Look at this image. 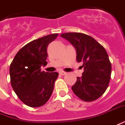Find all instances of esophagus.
<instances>
[{"label": "esophagus", "mask_w": 125, "mask_h": 125, "mask_svg": "<svg viewBox=\"0 0 125 125\" xmlns=\"http://www.w3.org/2000/svg\"><path fill=\"white\" fill-rule=\"evenodd\" d=\"M59 74H60V75H62V76H63V75H65L67 73L66 72H65L63 71H60V72H59Z\"/></svg>", "instance_id": "obj_1"}]
</instances>
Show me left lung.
<instances>
[{"label":"left lung","instance_id":"obj_1","mask_svg":"<svg viewBox=\"0 0 125 125\" xmlns=\"http://www.w3.org/2000/svg\"><path fill=\"white\" fill-rule=\"evenodd\" d=\"M61 36L71 43L76 51V60L83 63L84 72L77 77L72 89L84 102L98 99L108 88L112 65L104 47L93 37L83 33L68 32Z\"/></svg>","mask_w":125,"mask_h":125}]
</instances>
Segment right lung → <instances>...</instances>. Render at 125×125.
Returning a JSON list of instances; mask_svg holds the SVG:
<instances>
[{"mask_svg":"<svg viewBox=\"0 0 125 125\" xmlns=\"http://www.w3.org/2000/svg\"><path fill=\"white\" fill-rule=\"evenodd\" d=\"M52 34L30 42L15 55L9 69L11 84L17 97L26 105L40 107L49 99L59 74L41 71L47 64V47L57 38Z\"/></svg>","mask_w":125,"mask_h":125,"instance_id":"obj_1","label":"right lung"}]
</instances>
